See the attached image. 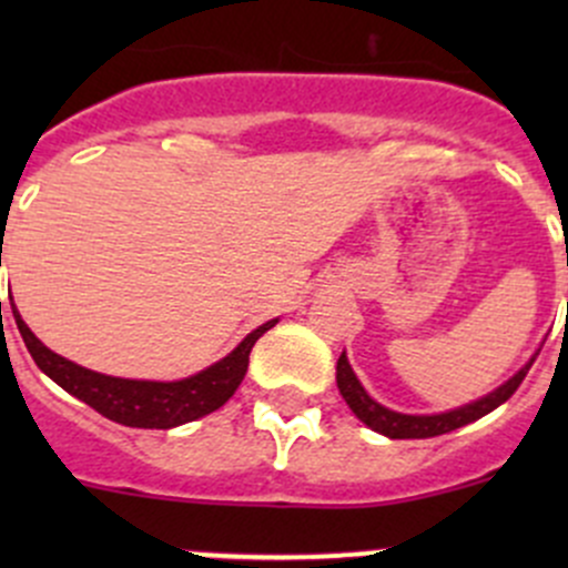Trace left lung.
Returning <instances> with one entry per match:
<instances>
[{
    "label": "left lung",
    "instance_id": "8db88e82",
    "mask_svg": "<svg viewBox=\"0 0 568 568\" xmlns=\"http://www.w3.org/2000/svg\"><path fill=\"white\" fill-rule=\"evenodd\" d=\"M530 365L532 359L514 376V379H508L506 385L497 387V390L486 395V398L475 400V404L459 406V409L454 412H443V415H400V412H393L387 409V406L376 404V400L365 393V387L359 385L357 376H354L352 365H348L346 359V352L337 357V390L346 398V404L352 406L354 415H357L365 426L374 428V432L385 434V437L390 439H426L456 432V428L467 426V423L478 420V417L489 415L491 409L506 404V400L519 390L523 379L528 376Z\"/></svg>",
    "mask_w": 568,
    "mask_h": 568
}]
</instances>
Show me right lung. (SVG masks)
Segmentation results:
<instances>
[{
    "label": "right lung",
    "mask_w": 568,
    "mask_h": 568,
    "mask_svg": "<svg viewBox=\"0 0 568 568\" xmlns=\"http://www.w3.org/2000/svg\"><path fill=\"white\" fill-rule=\"evenodd\" d=\"M13 318L19 324L21 337H24L27 352L32 354L36 365L49 379H54L62 390L77 395L79 400L93 406L109 420L131 428H173L220 409L242 385L250 365V352L257 337L277 324V318H274L257 326L225 359L200 371L197 376H189L181 382H136L95 374V371L60 357L32 335V329L21 321L16 307Z\"/></svg>",
    "instance_id": "obj_1"
}]
</instances>
